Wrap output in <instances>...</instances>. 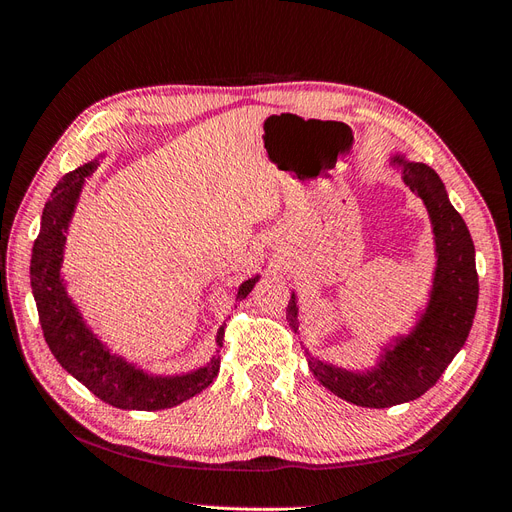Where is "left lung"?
I'll return each mask as SVG.
<instances>
[{
  "label": "left lung",
  "mask_w": 512,
  "mask_h": 512,
  "mask_svg": "<svg viewBox=\"0 0 512 512\" xmlns=\"http://www.w3.org/2000/svg\"><path fill=\"white\" fill-rule=\"evenodd\" d=\"M389 166L399 170L429 213L436 243L429 301L418 312L414 327L384 344L376 365L367 369L339 367L305 350L309 371L324 389L363 408H391L427 393L466 344L478 303L474 243L466 222L448 200L442 179L431 166L412 162L404 153H393ZM286 318L297 331L299 307L294 292Z\"/></svg>",
  "instance_id": "1"
}]
</instances>
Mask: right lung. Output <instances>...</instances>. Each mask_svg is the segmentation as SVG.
<instances>
[{
  "label": "right lung",
  "mask_w": 512,
  "mask_h": 512,
  "mask_svg": "<svg viewBox=\"0 0 512 512\" xmlns=\"http://www.w3.org/2000/svg\"><path fill=\"white\" fill-rule=\"evenodd\" d=\"M102 153L72 173L64 175L46 200L38 239L32 250V292L38 307L42 333L59 365L106 404L121 410H164L183 404L185 399L205 391L220 371V354L211 356L203 367L188 374L156 376L115 354L91 331L79 305L68 294L61 265L72 215L83 192L85 179L100 164ZM260 275L250 277L237 288V299L252 292ZM224 327L218 329L215 344L222 346Z\"/></svg>",
  "instance_id": "right-lung-1"
}]
</instances>
